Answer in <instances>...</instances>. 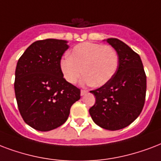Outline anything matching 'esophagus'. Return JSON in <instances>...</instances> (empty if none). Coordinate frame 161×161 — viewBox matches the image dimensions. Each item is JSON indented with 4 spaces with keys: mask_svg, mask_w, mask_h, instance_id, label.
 I'll use <instances>...</instances> for the list:
<instances>
[{
    "mask_svg": "<svg viewBox=\"0 0 161 161\" xmlns=\"http://www.w3.org/2000/svg\"><path fill=\"white\" fill-rule=\"evenodd\" d=\"M88 93V91L87 90H81V96H83V95H85L86 94Z\"/></svg>",
    "mask_w": 161,
    "mask_h": 161,
    "instance_id": "34e87169",
    "label": "esophagus"
}]
</instances>
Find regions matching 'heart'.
<instances>
[{"mask_svg": "<svg viewBox=\"0 0 161 161\" xmlns=\"http://www.w3.org/2000/svg\"><path fill=\"white\" fill-rule=\"evenodd\" d=\"M119 57L111 46L92 42L75 45L60 62L65 79L71 84L78 82L84 74L83 83L95 87L105 85L112 79L118 67Z\"/></svg>", "mask_w": 161, "mask_h": 161, "instance_id": "obj_1", "label": "heart"}]
</instances>
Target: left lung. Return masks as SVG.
<instances>
[{"mask_svg":"<svg viewBox=\"0 0 161 161\" xmlns=\"http://www.w3.org/2000/svg\"><path fill=\"white\" fill-rule=\"evenodd\" d=\"M105 41L118 54V67L111 80L90 91L96 100L89 114L95 124L115 131L127 127L140 115L145 101L146 75L140 56L128 45L115 38Z\"/></svg>","mask_w":161,"mask_h":161,"instance_id":"8db88e82","label":"left lung"}]
</instances>
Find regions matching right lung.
<instances>
[{
  "label": "right lung",
  "instance_id": "1",
  "mask_svg": "<svg viewBox=\"0 0 161 161\" xmlns=\"http://www.w3.org/2000/svg\"><path fill=\"white\" fill-rule=\"evenodd\" d=\"M67 40H38L17 63L14 89L18 110L34 129L47 132L66 122L70 109L80 99V89L63 78L60 68Z\"/></svg>",
  "mask_w": 161,
  "mask_h": 161
}]
</instances>
